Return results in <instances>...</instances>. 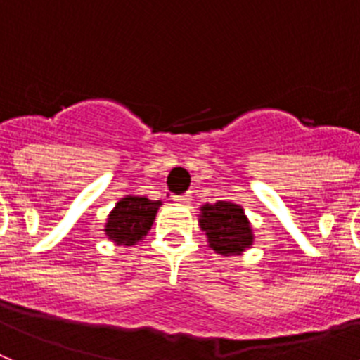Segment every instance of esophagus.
<instances>
[{"instance_id":"obj_1","label":"esophagus","mask_w":360,"mask_h":360,"mask_svg":"<svg viewBox=\"0 0 360 360\" xmlns=\"http://www.w3.org/2000/svg\"><path fill=\"white\" fill-rule=\"evenodd\" d=\"M190 198H192V195H190V192L188 194H181V195H174V201L175 203H179V205H185V203H188L190 201Z\"/></svg>"}]
</instances>
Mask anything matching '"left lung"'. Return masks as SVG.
<instances>
[{
  "label": "left lung",
  "mask_w": 360,
  "mask_h": 360,
  "mask_svg": "<svg viewBox=\"0 0 360 360\" xmlns=\"http://www.w3.org/2000/svg\"><path fill=\"white\" fill-rule=\"evenodd\" d=\"M199 225L207 232L210 247L223 256L240 255L252 245V231L240 205L229 201L203 205Z\"/></svg>",
  "instance_id": "left-lung-1"
}]
</instances>
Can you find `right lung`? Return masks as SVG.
<instances>
[{
	"label": "right lung",
	"instance_id": "right-lung-1",
	"mask_svg": "<svg viewBox=\"0 0 360 360\" xmlns=\"http://www.w3.org/2000/svg\"><path fill=\"white\" fill-rule=\"evenodd\" d=\"M161 201H150L146 198L120 199L105 223V234L117 245H135L152 229L157 208Z\"/></svg>",
	"mask_w": 360,
	"mask_h": 360
}]
</instances>
